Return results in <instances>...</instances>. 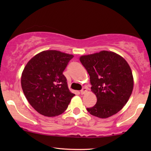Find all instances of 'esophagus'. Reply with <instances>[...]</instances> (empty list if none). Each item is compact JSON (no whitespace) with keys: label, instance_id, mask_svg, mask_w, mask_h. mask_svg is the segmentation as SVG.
<instances>
[{"label":"esophagus","instance_id":"34e87169","mask_svg":"<svg viewBox=\"0 0 151 151\" xmlns=\"http://www.w3.org/2000/svg\"><path fill=\"white\" fill-rule=\"evenodd\" d=\"M86 91H87V88H86V87H84L81 91V94H84L85 93H86Z\"/></svg>","mask_w":151,"mask_h":151}]
</instances>
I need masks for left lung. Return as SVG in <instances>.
<instances>
[{
    "instance_id": "left-lung-1",
    "label": "left lung",
    "mask_w": 151,
    "mask_h": 151,
    "mask_svg": "<svg viewBox=\"0 0 151 151\" xmlns=\"http://www.w3.org/2000/svg\"><path fill=\"white\" fill-rule=\"evenodd\" d=\"M90 76L95 105L87 108L91 114L106 119L123 108L131 96L134 81L131 67L124 58L111 51L103 50L80 57Z\"/></svg>"
}]
</instances>
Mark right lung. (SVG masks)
Returning <instances> with one entry per match:
<instances>
[{
    "mask_svg": "<svg viewBox=\"0 0 151 151\" xmlns=\"http://www.w3.org/2000/svg\"><path fill=\"white\" fill-rule=\"evenodd\" d=\"M74 57L58 50H45L36 55L25 66L21 86L30 105L46 116L62 114L75 95L68 88L63 71Z\"/></svg>",
    "mask_w": 151,
    "mask_h": 151,
    "instance_id": "add662e5",
    "label": "right lung"
}]
</instances>
